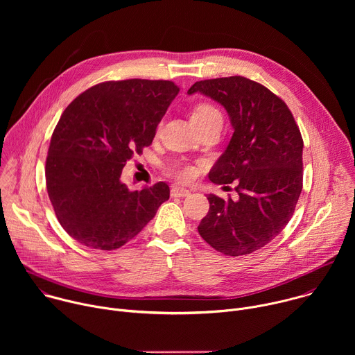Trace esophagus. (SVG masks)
I'll return each instance as SVG.
<instances>
[{
	"label": "esophagus",
	"mask_w": 355,
	"mask_h": 355,
	"mask_svg": "<svg viewBox=\"0 0 355 355\" xmlns=\"http://www.w3.org/2000/svg\"><path fill=\"white\" fill-rule=\"evenodd\" d=\"M191 193V191L185 189V188H180V187H173L171 188V196H188Z\"/></svg>",
	"instance_id": "obj_1"
}]
</instances>
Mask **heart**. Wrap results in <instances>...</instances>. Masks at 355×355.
<instances>
[{"instance_id": "heart-1", "label": "heart", "mask_w": 355, "mask_h": 355, "mask_svg": "<svg viewBox=\"0 0 355 355\" xmlns=\"http://www.w3.org/2000/svg\"><path fill=\"white\" fill-rule=\"evenodd\" d=\"M216 116H222V115L216 107H214L212 104H208V103H200V104L195 105L191 112V121L192 119L205 121V119H211V118H216ZM173 174L182 181H189L196 175V168L192 166H175L173 168Z\"/></svg>"}]
</instances>
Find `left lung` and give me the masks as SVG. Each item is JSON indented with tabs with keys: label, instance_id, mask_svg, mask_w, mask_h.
<instances>
[{
	"label": "left lung",
	"instance_id": "obj_1",
	"mask_svg": "<svg viewBox=\"0 0 355 355\" xmlns=\"http://www.w3.org/2000/svg\"><path fill=\"white\" fill-rule=\"evenodd\" d=\"M229 114L233 136L209 171L215 184H236L239 198L209 193L200 237L225 256H245L275 239L291 220L302 191L303 140L292 112L267 87L241 76L196 81Z\"/></svg>",
	"mask_w": 355,
	"mask_h": 355
}]
</instances>
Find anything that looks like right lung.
<instances>
[{
	"instance_id": "obj_1",
	"label": "right lung",
	"mask_w": 355,
	"mask_h": 355,
	"mask_svg": "<svg viewBox=\"0 0 355 355\" xmlns=\"http://www.w3.org/2000/svg\"><path fill=\"white\" fill-rule=\"evenodd\" d=\"M180 88L167 80L99 83L62 114L50 139L46 187L62 227L78 243L115 250L170 198L166 182L129 191L122 168L156 136Z\"/></svg>"
}]
</instances>
